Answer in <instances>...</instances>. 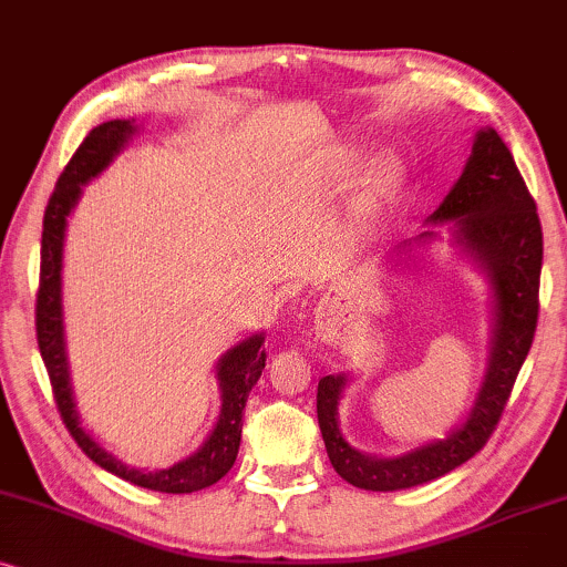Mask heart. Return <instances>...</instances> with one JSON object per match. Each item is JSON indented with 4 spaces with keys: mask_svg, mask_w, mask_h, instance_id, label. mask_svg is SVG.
Wrapping results in <instances>:
<instances>
[{
    "mask_svg": "<svg viewBox=\"0 0 567 567\" xmlns=\"http://www.w3.org/2000/svg\"><path fill=\"white\" fill-rule=\"evenodd\" d=\"M354 171H358V163H354V157L350 155H339L337 163H334V176L339 181H350L354 176ZM391 184V176L389 173H381L379 178V186H389Z\"/></svg>",
    "mask_w": 567,
    "mask_h": 567,
    "instance_id": "heart-1",
    "label": "heart"
}]
</instances>
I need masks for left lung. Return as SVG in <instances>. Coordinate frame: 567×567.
<instances>
[{
  "label": "left lung",
  "instance_id": "left-lung-1",
  "mask_svg": "<svg viewBox=\"0 0 567 567\" xmlns=\"http://www.w3.org/2000/svg\"><path fill=\"white\" fill-rule=\"evenodd\" d=\"M430 223L454 225V244L462 246V251L470 254L489 277L493 339L487 373L462 425L451 430L443 441L425 443L394 458L360 454L344 441L337 406L347 375H327L319 381L316 414L329 462L339 477L373 493L417 487L422 482L443 477L482 451L508 404L511 389L537 331L542 275L537 202L520 178L511 150L493 126L477 132L464 173L443 205L430 215ZM430 238H435L433 230L417 236V240Z\"/></svg>",
  "mask_w": 567,
  "mask_h": 567
}]
</instances>
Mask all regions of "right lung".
Returning <instances> with one entry per match:
<instances>
[{
  "label": "right lung",
  "instance_id": "right-lung-1",
  "mask_svg": "<svg viewBox=\"0 0 567 567\" xmlns=\"http://www.w3.org/2000/svg\"><path fill=\"white\" fill-rule=\"evenodd\" d=\"M137 134L134 118H113L95 126L93 132L82 140L78 153L66 163V168L56 181L54 194H51L47 215H43V238H41V282H38L35 298V334L38 350L47 362V371L54 389V399L62 414L66 430H70L78 446L93 458L105 472L132 482L137 487L155 489V493H196L215 485L230 472L236 464L240 446V427H244L246 399L259 381L267 362V352L261 350L264 334L246 337L244 342L230 347L217 362V381H220V417H217L213 433L207 441L186 456L184 462L168 466V470L142 472L126 466L116 456L109 454L85 427L80 425L78 402L72 394L70 362H66V342H64V313H62V254H64V230L66 217L78 205L82 186L93 181L97 173L109 168V163L124 150Z\"/></svg>",
  "mask_w": 567,
  "mask_h": 567
}]
</instances>
